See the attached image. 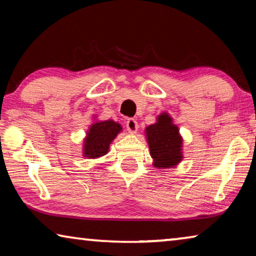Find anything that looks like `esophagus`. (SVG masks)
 Wrapping results in <instances>:
<instances>
[{
    "label": "esophagus",
    "instance_id": "obj_1",
    "mask_svg": "<svg viewBox=\"0 0 256 256\" xmlns=\"http://www.w3.org/2000/svg\"><path fill=\"white\" fill-rule=\"evenodd\" d=\"M125 125H126V128L130 133H136L138 131V122L134 118H128Z\"/></svg>",
    "mask_w": 256,
    "mask_h": 256
}]
</instances>
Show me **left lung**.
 <instances>
[{
    "instance_id": "obj_1",
    "label": "left lung",
    "mask_w": 256,
    "mask_h": 256,
    "mask_svg": "<svg viewBox=\"0 0 256 256\" xmlns=\"http://www.w3.org/2000/svg\"><path fill=\"white\" fill-rule=\"evenodd\" d=\"M146 140L154 159V167L174 166L183 158L178 128L172 124V118L167 114H162L157 123L146 128Z\"/></svg>"
}]
</instances>
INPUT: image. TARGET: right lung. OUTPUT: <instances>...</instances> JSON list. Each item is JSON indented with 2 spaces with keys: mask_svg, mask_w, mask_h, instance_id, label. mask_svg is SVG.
Here are the masks:
<instances>
[{
  "mask_svg": "<svg viewBox=\"0 0 256 256\" xmlns=\"http://www.w3.org/2000/svg\"><path fill=\"white\" fill-rule=\"evenodd\" d=\"M122 130L118 123L112 120L94 124L88 132L84 144V156L89 158H98L106 154L110 142Z\"/></svg>",
  "mask_w": 256,
  "mask_h": 256,
  "instance_id": "add662e5",
  "label": "right lung"
}]
</instances>
